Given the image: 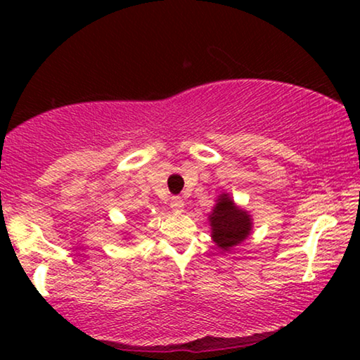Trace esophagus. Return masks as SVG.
Returning <instances> with one entry per match:
<instances>
[{
    "label": "esophagus",
    "instance_id": "1",
    "mask_svg": "<svg viewBox=\"0 0 360 360\" xmlns=\"http://www.w3.org/2000/svg\"><path fill=\"white\" fill-rule=\"evenodd\" d=\"M170 208L174 211H179V213H181V211H184V208H185V201L179 198V196H174V198L170 200Z\"/></svg>",
    "mask_w": 360,
    "mask_h": 360
}]
</instances>
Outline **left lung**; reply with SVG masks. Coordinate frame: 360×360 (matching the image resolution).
I'll return each mask as SVG.
<instances>
[{
    "instance_id": "obj_1",
    "label": "left lung",
    "mask_w": 360,
    "mask_h": 360,
    "mask_svg": "<svg viewBox=\"0 0 360 360\" xmlns=\"http://www.w3.org/2000/svg\"><path fill=\"white\" fill-rule=\"evenodd\" d=\"M211 239L224 252H231L236 245L243 244L252 233V216L248 210L234 203L229 193H221L216 198L213 211L208 214Z\"/></svg>"
}]
</instances>
